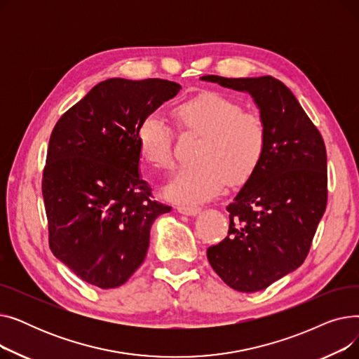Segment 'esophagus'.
Listing matches in <instances>:
<instances>
[{"mask_svg":"<svg viewBox=\"0 0 359 359\" xmlns=\"http://www.w3.org/2000/svg\"><path fill=\"white\" fill-rule=\"evenodd\" d=\"M177 211L183 215L194 217V215H198L201 212V208H199V206H191V205H179Z\"/></svg>","mask_w":359,"mask_h":359,"instance_id":"obj_1","label":"esophagus"}]
</instances>
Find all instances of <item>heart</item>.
<instances>
[{"label":"heart","instance_id":"b5f03b06","mask_svg":"<svg viewBox=\"0 0 359 359\" xmlns=\"http://www.w3.org/2000/svg\"><path fill=\"white\" fill-rule=\"evenodd\" d=\"M179 125L202 137L195 158L172 177L164 196L176 203H201L217 196L227 180L246 182L259 167L266 149V126L256 113L219 94H203L179 104ZM138 153L144 163L157 170L173 165L172 130L157 113L144 116L135 132Z\"/></svg>","mask_w":359,"mask_h":359}]
</instances>
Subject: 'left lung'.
I'll use <instances>...</instances> for the list:
<instances>
[{
    "mask_svg": "<svg viewBox=\"0 0 359 359\" xmlns=\"http://www.w3.org/2000/svg\"><path fill=\"white\" fill-rule=\"evenodd\" d=\"M201 80L249 93L266 126L265 154L227 206L229 236L206 250L229 287L262 291L309 255L327 203L326 147L292 91L271 75Z\"/></svg>",
    "mask_w": 359,
    "mask_h": 359,
    "instance_id": "obj_1",
    "label": "left lung"
}]
</instances>
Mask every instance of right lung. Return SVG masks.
Segmentation results:
<instances>
[{
    "label": "right lung",
    "mask_w": 359,
    "mask_h": 359,
    "mask_svg": "<svg viewBox=\"0 0 359 359\" xmlns=\"http://www.w3.org/2000/svg\"><path fill=\"white\" fill-rule=\"evenodd\" d=\"M182 86L148 79H109L94 86L56 122L42 195L49 246L75 275L116 288L144 262L154 219L172 206L151 201L140 173V121Z\"/></svg>",
    "instance_id": "add662e5"
}]
</instances>
